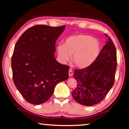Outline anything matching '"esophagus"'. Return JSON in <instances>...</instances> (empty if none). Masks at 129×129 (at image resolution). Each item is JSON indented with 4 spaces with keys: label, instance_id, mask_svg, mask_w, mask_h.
<instances>
[{
    "label": "esophagus",
    "instance_id": "obj_1",
    "mask_svg": "<svg viewBox=\"0 0 129 129\" xmlns=\"http://www.w3.org/2000/svg\"><path fill=\"white\" fill-rule=\"evenodd\" d=\"M73 71L72 70V69H69V77H71L73 76Z\"/></svg>",
    "mask_w": 129,
    "mask_h": 129
}]
</instances>
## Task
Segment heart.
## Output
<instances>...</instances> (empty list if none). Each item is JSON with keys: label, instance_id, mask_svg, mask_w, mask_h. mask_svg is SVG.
Masks as SVG:
<instances>
[{"label": "heart", "instance_id": "b5f03b06", "mask_svg": "<svg viewBox=\"0 0 129 129\" xmlns=\"http://www.w3.org/2000/svg\"><path fill=\"white\" fill-rule=\"evenodd\" d=\"M58 58L66 63L70 59L77 67L85 68L89 66L98 58L101 51L100 41L89 35L78 34L70 36L64 39V44L56 47Z\"/></svg>", "mask_w": 129, "mask_h": 129}]
</instances>
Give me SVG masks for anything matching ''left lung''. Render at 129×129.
I'll return each instance as SVG.
<instances>
[{"instance_id": "8db88e82", "label": "left lung", "mask_w": 129, "mask_h": 129, "mask_svg": "<svg viewBox=\"0 0 129 129\" xmlns=\"http://www.w3.org/2000/svg\"><path fill=\"white\" fill-rule=\"evenodd\" d=\"M107 40L96 60L89 66L76 69L74 78L77 86L71 93L82 105L90 106L103 100L114 84L116 68V51L111 39Z\"/></svg>"}]
</instances>
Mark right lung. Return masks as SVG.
Returning <instances> with one entry per match:
<instances>
[{"mask_svg": "<svg viewBox=\"0 0 129 129\" xmlns=\"http://www.w3.org/2000/svg\"><path fill=\"white\" fill-rule=\"evenodd\" d=\"M64 28L65 25H35L26 30L15 45L11 58L13 81L29 103L47 102L55 86L69 78V66L54 56L55 43Z\"/></svg>", "mask_w": 129, "mask_h": 129, "instance_id": "1", "label": "right lung"}]
</instances>
